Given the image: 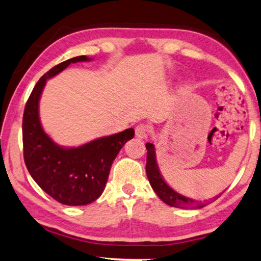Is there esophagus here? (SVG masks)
Masks as SVG:
<instances>
[{
  "instance_id": "1",
  "label": "esophagus",
  "mask_w": 261,
  "mask_h": 261,
  "mask_svg": "<svg viewBox=\"0 0 261 261\" xmlns=\"http://www.w3.org/2000/svg\"><path fill=\"white\" fill-rule=\"evenodd\" d=\"M147 133H148V126L146 124H138L135 127V137L139 139H145L147 137Z\"/></svg>"
}]
</instances>
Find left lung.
Returning a JSON list of instances; mask_svg holds the SVG:
<instances>
[{"mask_svg": "<svg viewBox=\"0 0 261 261\" xmlns=\"http://www.w3.org/2000/svg\"><path fill=\"white\" fill-rule=\"evenodd\" d=\"M146 149H147V164H146L147 177H148L149 184L154 190V192H155L162 201L167 203L169 206L177 207V208H201V207L206 206L205 202L203 203L198 202L193 199L186 198V196L181 195L174 190H172V188L165 182V180L162 179L160 172H159V167H158L156 159H155V148H154L153 143L147 142ZM217 198L218 196H215V199Z\"/></svg>", "mask_w": 261, "mask_h": 261, "instance_id": "1", "label": "left lung"}]
</instances>
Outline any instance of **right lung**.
Segmentation results:
<instances>
[{"mask_svg": "<svg viewBox=\"0 0 261 261\" xmlns=\"http://www.w3.org/2000/svg\"><path fill=\"white\" fill-rule=\"evenodd\" d=\"M82 55L59 63L37 81L25 103L22 122L23 158L35 182L56 201L82 206L95 201L107 184L112 164L134 129L93 140L76 148H63L44 133L39 118V101L46 81L70 65L89 61Z\"/></svg>", "mask_w": 261, "mask_h": 261, "instance_id": "1", "label": "right lung"}]
</instances>
